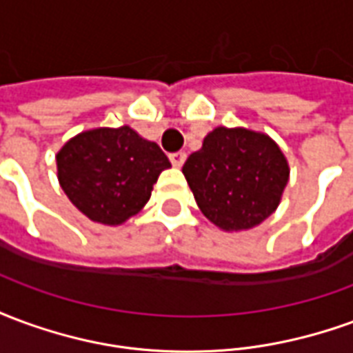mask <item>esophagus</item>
I'll return each mask as SVG.
<instances>
[{"mask_svg": "<svg viewBox=\"0 0 353 353\" xmlns=\"http://www.w3.org/2000/svg\"><path fill=\"white\" fill-rule=\"evenodd\" d=\"M185 159H187V154H185L183 151H177V153L170 154V161H172V164H174L176 168H181V166H183Z\"/></svg>", "mask_w": 353, "mask_h": 353, "instance_id": "1", "label": "esophagus"}]
</instances>
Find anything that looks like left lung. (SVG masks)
<instances>
[{
    "instance_id": "8db88e82",
    "label": "left lung",
    "mask_w": 353,
    "mask_h": 353,
    "mask_svg": "<svg viewBox=\"0 0 353 353\" xmlns=\"http://www.w3.org/2000/svg\"><path fill=\"white\" fill-rule=\"evenodd\" d=\"M200 212L223 230H248L276 212L288 159L263 132L217 126L183 164Z\"/></svg>"
}]
</instances>
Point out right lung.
Segmentation results:
<instances>
[{"label":"right lung","mask_w":353,"mask_h":353,"mask_svg":"<svg viewBox=\"0 0 353 353\" xmlns=\"http://www.w3.org/2000/svg\"><path fill=\"white\" fill-rule=\"evenodd\" d=\"M168 157L130 126L94 128L65 141L57 154L58 181L81 214L121 225L151 199Z\"/></svg>","instance_id":"right-lung-1"}]
</instances>
